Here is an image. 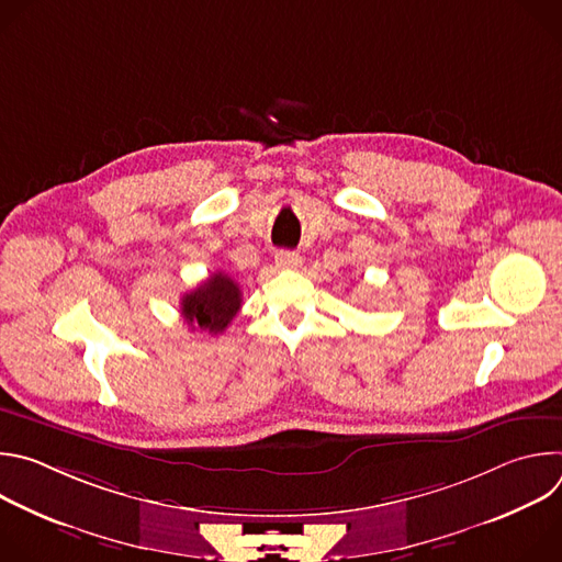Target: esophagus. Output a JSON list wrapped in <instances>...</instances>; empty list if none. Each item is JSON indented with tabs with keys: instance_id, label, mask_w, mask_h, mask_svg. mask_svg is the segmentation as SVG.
I'll return each instance as SVG.
<instances>
[{
	"instance_id": "obj_1",
	"label": "esophagus",
	"mask_w": 562,
	"mask_h": 562,
	"mask_svg": "<svg viewBox=\"0 0 562 562\" xmlns=\"http://www.w3.org/2000/svg\"><path fill=\"white\" fill-rule=\"evenodd\" d=\"M276 265H278V269L293 271V269L302 267V256L295 251H280V254H276Z\"/></svg>"
}]
</instances>
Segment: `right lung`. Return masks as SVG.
Masks as SVG:
<instances>
[{
  "instance_id": "right-lung-1",
  "label": "right lung",
  "mask_w": 562,
  "mask_h": 562,
  "mask_svg": "<svg viewBox=\"0 0 562 562\" xmlns=\"http://www.w3.org/2000/svg\"><path fill=\"white\" fill-rule=\"evenodd\" d=\"M243 306V291L239 284L222 271H215L198 289L182 297L184 323L193 329L209 331L211 336L222 334L235 313Z\"/></svg>"
}]
</instances>
